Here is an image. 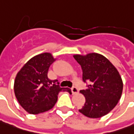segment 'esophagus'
Returning a JSON list of instances; mask_svg holds the SVG:
<instances>
[{
  "instance_id": "esophagus-1",
  "label": "esophagus",
  "mask_w": 134,
  "mask_h": 134,
  "mask_svg": "<svg viewBox=\"0 0 134 134\" xmlns=\"http://www.w3.org/2000/svg\"><path fill=\"white\" fill-rule=\"evenodd\" d=\"M71 92H72V94H77V93H78V89L77 87H75V86H73L71 88Z\"/></svg>"
}]
</instances>
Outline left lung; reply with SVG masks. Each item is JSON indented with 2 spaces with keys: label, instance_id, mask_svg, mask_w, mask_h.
Listing matches in <instances>:
<instances>
[{
  "label": "left lung",
  "instance_id": "left-lung-1",
  "mask_svg": "<svg viewBox=\"0 0 134 134\" xmlns=\"http://www.w3.org/2000/svg\"><path fill=\"white\" fill-rule=\"evenodd\" d=\"M83 71V81L87 88L80 90L85 96L79 112L89 118H100L110 113L121 98L123 83L116 67L103 55L91 53L74 55Z\"/></svg>",
  "mask_w": 134,
  "mask_h": 134
}]
</instances>
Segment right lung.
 Returning a JSON list of instances; mask_svg holds the SVG:
<instances>
[{"mask_svg": "<svg viewBox=\"0 0 134 134\" xmlns=\"http://www.w3.org/2000/svg\"><path fill=\"white\" fill-rule=\"evenodd\" d=\"M54 61L50 53L36 55L25 63L15 77V97L20 105L30 114H39L53 108L59 92L71 93L69 88L59 87L57 80L48 77L49 67Z\"/></svg>", "mask_w": 134, "mask_h": 134, "instance_id": "right-lung-1", "label": "right lung"}]
</instances>
